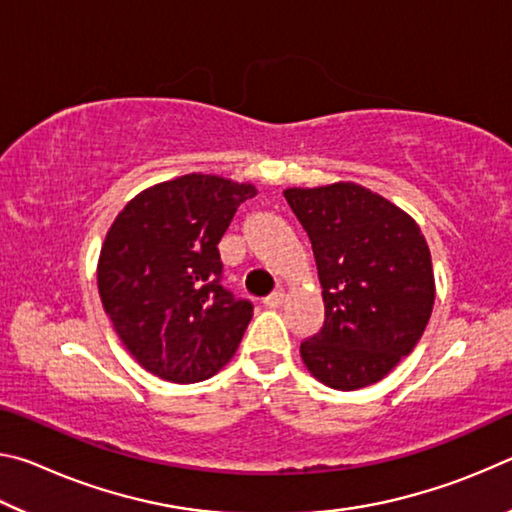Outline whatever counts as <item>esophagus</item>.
<instances>
[{"instance_id":"34e87169","label":"esophagus","mask_w":512,"mask_h":512,"mask_svg":"<svg viewBox=\"0 0 512 512\" xmlns=\"http://www.w3.org/2000/svg\"><path fill=\"white\" fill-rule=\"evenodd\" d=\"M282 302H284V293H282V291H275V293H271V296L264 298V305H266L268 309L282 307Z\"/></svg>"}]
</instances>
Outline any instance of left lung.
Segmentation results:
<instances>
[{
	"label": "left lung",
	"instance_id": "8db88e82",
	"mask_svg": "<svg viewBox=\"0 0 512 512\" xmlns=\"http://www.w3.org/2000/svg\"><path fill=\"white\" fill-rule=\"evenodd\" d=\"M314 250L325 323L300 343L311 375L336 391L384 379L429 323L436 287L420 225L354 183L284 192Z\"/></svg>",
	"mask_w": 512,
	"mask_h": 512
}]
</instances>
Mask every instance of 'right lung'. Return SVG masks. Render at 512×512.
I'll list each match as a JSON object with an SVG mask.
<instances>
[{
    "label": "right lung",
    "mask_w": 512,
    "mask_h": 512,
    "mask_svg": "<svg viewBox=\"0 0 512 512\" xmlns=\"http://www.w3.org/2000/svg\"><path fill=\"white\" fill-rule=\"evenodd\" d=\"M257 189L189 173L137 194L103 241V309L144 370L173 384L210 379L237 352L253 302L223 289L219 241Z\"/></svg>",
    "instance_id": "right-lung-1"
}]
</instances>
